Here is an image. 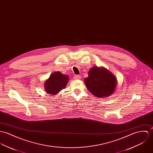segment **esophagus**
Instances as JSON below:
<instances>
[{"label": "esophagus", "instance_id": "1", "mask_svg": "<svg viewBox=\"0 0 153 153\" xmlns=\"http://www.w3.org/2000/svg\"><path fill=\"white\" fill-rule=\"evenodd\" d=\"M74 79H80L81 78V76L80 75H76L74 76Z\"/></svg>", "mask_w": 153, "mask_h": 153}]
</instances>
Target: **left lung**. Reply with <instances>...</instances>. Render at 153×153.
I'll list each match as a JSON object with an SVG mask.
<instances>
[{"label": "left lung", "instance_id": "8db88e82", "mask_svg": "<svg viewBox=\"0 0 153 153\" xmlns=\"http://www.w3.org/2000/svg\"><path fill=\"white\" fill-rule=\"evenodd\" d=\"M84 82L87 89L97 97L111 96L117 86V78L104 67H93L88 72Z\"/></svg>", "mask_w": 153, "mask_h": 153}]
</instances>
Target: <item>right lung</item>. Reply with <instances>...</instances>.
<instances>
[{"label":"right lung","mask_w":153,"mask_h":153,"mask_svg":"<svg viewBox=\"0 0 153 153\" xmlns=\"http://www.w3.org/2000/svg\"><path fill=\"white\" fill-rule=\"evenodd\" d=\"M69 80V76L59 71L52 73L44 82L45 91L51 95H56L62 89L65 88Z\"/></svg>","instance_id":"add662e5"}]
</instances>
